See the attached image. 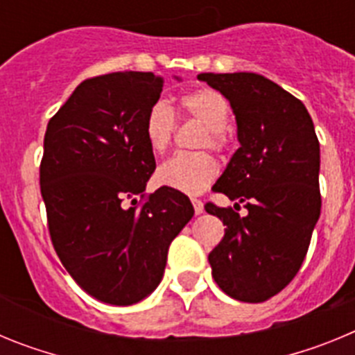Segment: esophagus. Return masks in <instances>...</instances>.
<instances>
[{
  "instance_id": "obj_1",
  "label": "esophagus",
  "mask_w": 355,
  "mask_h": 355,
  "mask_svg": "<svg viewBox=\"0 0 355 355\" xmlns=\"http://www.w3.org/2000/svg\"><path fill=\"white\" fill-rule=\"evenodd\" d=\"M193 209H196V215H200V213L205 211V205H202V200L200 199H192Z\"/></svg>"
}]
</instances>
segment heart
I'll list each match as a JSON object with an SVG mask.
<instances>
[{
    "label": "heart",
    "mask_w": 355,
    "mask_h": 355,
    "mask_svg": "<svg viewBox=\"0 0 355 355\" xmlns=\"http://www.w3.org/2000/svg\"><path fill=\"white\" fill-rule=\"evenodd\" d=\"M184 114L192 115L208 128L202 146L222 149L225 146L224 128L229 121V103L220 92L199 89L184 94L180 99ZM175 117L167 103L158 101L150 106L144 121V137L155 155H163L168 149L174 135ZM218 175V163L208 153H178L163 163L156 172V181L175 192L196 196L205 192Z\"/></svg>",
    "instance_id": "obj_1"
}]
</instances>
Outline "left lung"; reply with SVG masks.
Returning <instances> with one entry per match:
<instances>
[{"label": "left lung", "mask_w": 355, "mask_h": 355, "mask_svg": "<svg viewBox=\"0 0 355 355\" xmlns=\"http://www.w3.org/2000/svg\"><path fill=\"white\" fill-rule=\"evenodd\" d=\"M197 80L227 99L240 142L213 190L249 211L206 205L225 225L208 256L213 279L233 299L265 302L297 275L318 222L315 126L302 101L261 74L202 72Z\"/></svg>", "instance_id": "1"}]
</instances>
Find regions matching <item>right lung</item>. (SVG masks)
Masks as SVG:
<instances>
[{
    "label": "right lung",
    "instance_id": "obj_1",
    "mask_svg": "<svg viewBox=\"0 0 355 355\" xmlns=\"http://www.w3.org/2000/svg\"><path fill=\"white\" fill-rule=\"evenodd\" d=\"M162 89L153 72L85 80L44 137L40 192L53 245L71 277L112 306L156 290L171 241L193 216L190 199L165 187L140 208L124 206L137 202L156 168L144 121Z\"/></svg>",
    "mask_w": 355,
    "mask_h": 355
}]
</instances>
